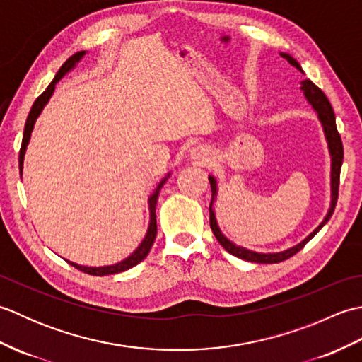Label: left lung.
Here are the masks:
<instances>
[{
    "label": "left lung",
    "mask_w": 362,
    "mask_h": 362,
    "mask_svg": "<svg viewBox=\"0 0 362 362\" xmlns=\"http://www.w3.org/2000/svg\"><path fill=\"white\" fill-rule=\"evenodd\" d=\"M280 56L283 59H286L292 66H296L300 73H303L302 66H300V64L297 62L294 57L289 56V54H286V52H280ZM300 90L303 91L306 101L311 104L314 112L317 113V118L320 121L322 129H324V135H325V140H327V144H328L329 157H332V173H329V177H332V182H329V187H332V202H329L328 213L325 214L324 221H322L320 224L316 228H314L313 232L308 236H306L303 241H300L298 244L292 245V247H289L286 250L274 252V253H261V252H255V250H249V249L241 247V245H236L235 243L230 241L228 238L224 236V233L221 232V228L218 226V221H216V214H214V210H213V204H214V201H216V196H218V182L213 175H209V180H210V185H211L210 227L213 230V233H214V236H216V240L219 241V244L228 253H232V255L241 258V259L252 261V263L272 264V263H280V261H284V259L291 258L292 255H296V253L300 249H303L305 244L308 243L310 240H313L314 235H316L319 230L329 221V218H332V214L334 211L336 202H337V193H339V175H341V166H342V158H344V148H342L341 135H339V132H337V127H336V117H334L333 107H332V104H329L328 98L324 95V91H322L319 87L314 86V83L310 79H305V81L300 82Z\"/></svg>",
    "instance_id": "8db88e82"
}]
</instances>
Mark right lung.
I'll use <instances>...</instances> for the list:
<instances>
[{
    "mask_svg": "<svg viewBox=\"0 0 362 362\" xmlns=\"http://www.w3.org/2000/svg\"><path fill=\"white\" fill-rule=\"evenodd\" d=\"M86 56V51H79L73 54V56L66 60V62L60 66V70L57 71L56 78L52 79V82L49 83L43 93L35 99V103L33 104V109H30L29 115H28V119H26V124H25V132H23V141H21V149H20V157H18V163H20V175L23 174V163H25V153L28 149V144L30 140V134H33L34 130V124L37 118L40 117V113L43 112L45 105L48 104V101L51 99L54 90H56V83L64 78L66 73H70L71 70H74L76 65H78L82 57ZM171 174H168L163 180H161L157 188L153 189V193L149 196L148 199V204H149V226H148V232H146L143 241L140 243V245L130 253L127 258H124L119 263H115L110 266H99V267H93V266H81L78 263H73V261H68L71 266H74L76 269H79V271L90 274V275H98V276H103V275H110V274H119V272H124L127 269L136 266L138 263H141V261L148 257V253L152 247L153 241H156V236H157V219H156V205H157V199H158V193L161 187L165 185V182L168 180V177Z\"/></svg>",
    "mask_w": 362,
    "mask_h": 362,
    "instance_id": "1",
    "label": "right lung"
}]
</instances>
